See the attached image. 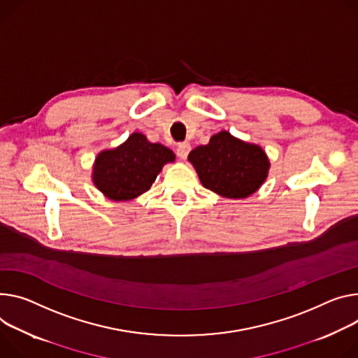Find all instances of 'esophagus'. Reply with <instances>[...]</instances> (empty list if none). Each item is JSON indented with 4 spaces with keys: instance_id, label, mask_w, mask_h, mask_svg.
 <instances>
[{
    "instance_id": "34e87169",
    "label": "esophagus",
    "mask_w": 358,
    "mask_h": 358,
    "mask_svg": "<svg viewBox=\"0 0 358 358\" xmlns=\"http://www.w3.org/2000/svg\"><path fill=\"white\" fill-rule=\"evenodd\" d=\"M189 150H191V145L188 143H180L178 147H177V154H178V157L181 159H185L188 152H189Z\"/></svg>"
}]
</instances>
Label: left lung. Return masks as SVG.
<instances>
[{
  "mask_svg": "<svg viewBox=\"0 0 358 358\" xmlns=\"http://www.w3.org/2000/svg\"><path fill=\"white\" fill-rule=\"evenodd\" d=\"M203 185L227 199H245L267 178L270 162L262 147L220 131L188 154Z\"/></svg>",
  "mask_w": 358,
  "mask_h": 358,
  "instance_id": "obj_1",
  "label": "left lung"
}]
</instances>
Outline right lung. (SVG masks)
<instances>
[{
  "label": "right lung",
  "instance_id": "add662e5",
  "mask_svg": "<svg viewBox=\"0 0 358 358\" xmlns=\"http://www.w3.org/2000/svg\"><path fill=\"white\" fill-rule=\"evenodd\" d=\"M176 155L167 147L150 143L134 133L114 150L99 154L94 166V184L114 201H127L150 189L166 162Z\"/></svg>",
  "mask_w": 358,
  "mask_h": 358
}]
</instances>
